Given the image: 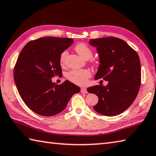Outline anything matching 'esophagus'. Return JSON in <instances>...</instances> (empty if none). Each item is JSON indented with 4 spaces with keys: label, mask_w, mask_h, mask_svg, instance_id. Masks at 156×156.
<instances>
[{
    "label": "esophagus",
    "mask_w": 156,
    "mask_h": 156,
    "mask_svg": "<svg viewBox=\"0 0 156 156\" xmlns=\"http://www.w3.org/2000/svg\"><path fill=\"white\" fill-rule=\"evenodd\" d=\"M80 92L83 93H87V90L86 88H81Z\"/></svg>",
    "instance_id": "obj_1"
}]
</instances>
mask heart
Masks as SVG:
<instances>
[{
    "instance_id": "1",
    "label": "heart",
    "mask_w": 156,
    "mask_h": 156,
    "mask_svg": "<svg viewBox=\"0 0 156 156\" xmlns=\"http://www.w3.org/2000/svg\"><path fill=\"white\" fill-rule=\"evenodd\" d=\"M74 50L81 57L85 60L90 58V63L93 67L97 66L98 60L95 58H91L93 56V50L89 45L85 43H79L74 47ZM68 52L66 50H63L59 56V63L61 66H64L66 63ZM91 76L90 71L83 69H72L67 73V78L72 83L78 85L83 86L87 83L88 79Z\"/></svg>"
}]
</instances>
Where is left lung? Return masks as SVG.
<instances>
[{
	"label": "left lung",
	"mask_w": 156,
	"mask_h": 156,
	"mask_svg": "<svg viewBox=\"0 0 156 156\" xmlns=\"http://www.w3.org/2000/svg\"><path fill=\"white\" fill-rule=\"evenodd\" d=\"M89 44L97 48L100 55V65L95 80L103 78L108 82L106 86L87 88L88 92L98 96V103L93 109L105 116L119 115L131 106L139 91V56L125 41L117 37L90 39Z\"/></svg>",
	"instance_id": "1"
}]
</instances>
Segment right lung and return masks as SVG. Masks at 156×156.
Here are the masks:
<instances>
[{"mask_svg":"<svg viewBox=\"0 0 156 156\" xmlns=\"http://www.w3.org/2000/svg\"><path fill=\"white\" fill-rule=\"evenodd\" d=\"M73 43L69 38L47 37L30 41L22 48L14 67L17 89L25 104L45 117L58 114L80 88L66 80L61 84L52 79L62 75L59 56Z\"/></svg>","mask_w":156,"mask_h":156,"instance_id":"add662e5","label":"right lung"}]
</instances>
